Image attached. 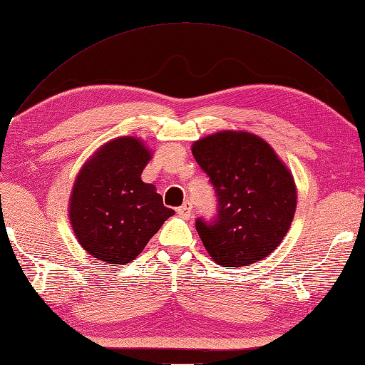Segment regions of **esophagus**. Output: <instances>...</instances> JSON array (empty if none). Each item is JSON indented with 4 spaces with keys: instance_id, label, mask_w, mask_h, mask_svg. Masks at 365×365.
Wrapping results in <instances>:
<instances>
[{
    "instance_id": "obj_1",
    "label": "esophagus",
    "mask_w": 365,
    "mask_h": 365,
    "mask_svg": "<svg viewBox=\"0 0 365 365\" xmlns=\"http://www.w3.org/2000/svg\"><path fill=\"white\" fill-rule=\"evenodd\" d=\"M177 212H179V216H182L183 219H188V217L191 216V212H192L191 203H190V202H185V203L182 205V207L177 208Z\"/></svg>"
}]
</instances>
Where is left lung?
<instances>
[{"mask_svg": "<svg viewBox=\"0 0 365 365\" xmlns=\"http://www.w3.org/2000/svg\"><path fill=\"white\" fill-rule=\"evenodd\" d=\"M217 197L214 220L195 230L214 262L245 267L279 247L296 211L292 173L264 138L244 130H220L192 145Z\"/></svg>", "mask_w": 365, "mask_h": 365, "instance_id": "obj_1", "label": "left lung"}]
</instances>
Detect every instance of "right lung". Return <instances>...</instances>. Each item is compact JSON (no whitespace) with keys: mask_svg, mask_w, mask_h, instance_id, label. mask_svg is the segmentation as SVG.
Returning <instances> with one entry per match:
<instances>
[{"mask_svg":"<svg viewBox=\"0 0 365 365\" xmlns=\"http://www.w3.org/2000/svg\"><path fill=\"white\" fill-rule=\"evenodd\" d=\"M149 160L151 151L142 140L118 137L103 145L77 175L69 220L78 244L101 262H133L174 214L155 186L142 180Z\"/></svg>","mask_w":365,"mask_h":365,"instance_id":"right-lung-1","label":"right lung"}]
</instances>
